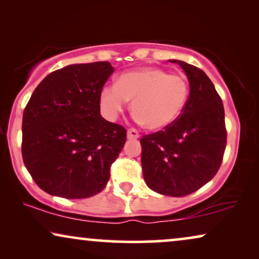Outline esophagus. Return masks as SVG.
<instances>
[{"label": "esophagus", "mask_w": 259, "mask_h": 259, "mask_svg": "<svg viewBox=\"0 0 259 259\" xmlns=\"http://www.w3.org/2000/svg\"><path fill=\"white\" fill-rule=\"evenodd\" d=\"M139 137L140 134L136 128H130L127 131V138H128V139H138Z\"/></svg>", "instance_id": "34e87169"}]
</instances>
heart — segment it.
I'll return each mask as SVG.
<instances>
[{"label":"heart","mask_w":259,"mask_h":259,"mask_svg":"<svg viewBox=\"0 0 259 259\" xmlns=\"http://www.w3.org/2000/svg\"><path fill=\"white\" fill-rule=\"evenodd\" d=\"M189 83L182 75L160 68L122 73L114 84H106L99 94V105L106 119L116 120L132 100L134 118L150 130L172 125L185 107Z\"/></svg>","instance_id":"1"}]
</instances>
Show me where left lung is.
Here are the masks:
<instances>
[{
    "instance_id": "8db88e82",
    "label": "left lung",
    "mask_w": 259,
    "mask_h": 259,
    "mask_svg": "<svg viewBox=\"0 0 259 259\" xmlns=\"http://www.w3.org/2000/svg\"><path fill=\"white\" fill-rule=\"evenodd\" d=\"M169 61L178 63L187 75L189 99L172 125L141 138V166L151 190L185 197L218 172L228 132L223 101L206 74L184 61Z\"/></svg>"
}]
</instances>
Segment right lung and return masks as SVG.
Segmentation results:
<instances>
[{
  "label": "right lung",
  "instance_id": "right-lung-1",
  "mask_svg": "<svg viewBox=\"0 0 259 259\" xmlns=\"http://www.w3.org/2000/svg\"><path fill=\"white\" fill-rule=\"evenodd\" d=\"M113 72L107 61L69 65L48 74L31 94L21 151L45 192L81 199L105 189L127 133L100 114L99 94Z\"/></svg>",
  "mask_w": 259,
  "mask_h": 259
}]
</instances>
